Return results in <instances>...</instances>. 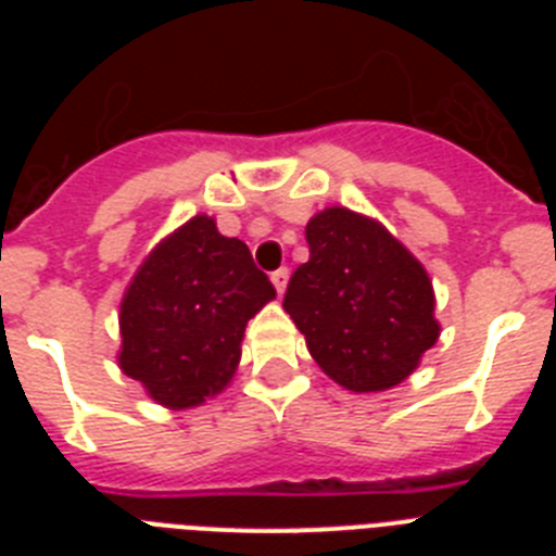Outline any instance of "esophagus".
I'll return each instance as SVG.
<instances>
[{
  "mask_svg": "<svg viewBox=\"0 0 556 556\" xmlns=\"http://www.w3.org/2000/svg\"><path fill=\"white\" fill-rule=\"evenodd\" d=\"M269 281H273L275 292L283 294V289H287V281H289V269L281 267V269H275L273 275H269Z\"/></svg>",
  "mask_w": 556,
  "mask_h": 556,
  "instance_id": "1",
  "label": "esophagus"
}]
</instances>
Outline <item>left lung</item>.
<instances>
[{
  "label": "left lung",
  "instance_id": "left-lung-1",
  "mask_svg": "<svg viewBox=\"0 0 556 556\" xmlns=\"http://www.w3.org/2000/svg\"><path fill=\"white\" fill-rule=\"evenodd\" d=\"M306 242L283 308L314 362L351 392L401 384L440 337L424 264L384 225L342 205L308 219Z\"/></svg>",
  "mask_w": 556,
  "mask_h": 556
}]
</instances>
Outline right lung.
Here are the masks:
<instances>
[{"instance_id":"right-lung-1","label":"right lung","mask_w":556,"mask_h":556,"mask_svg":"<svg viewBox=\"0 0 556 556\" xmlns=\"http://www.w3.org/2000/svg\"><path fill=\"white\" fill-rule=\"evenodd\" d=\"M275 298L248 244L205 214L152 250L119 306V367L169 409L200 406L233 378L244 326Z\"/></svg>"}]
</instances>
